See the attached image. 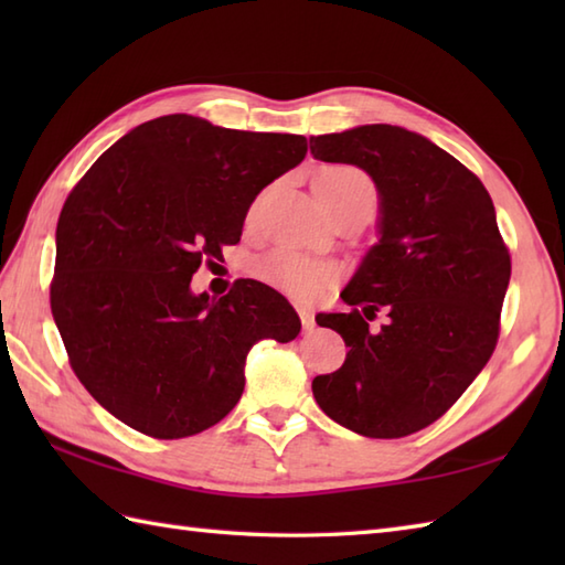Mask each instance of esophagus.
<instances>
[{
  "mask_svg": "<svg viewBox=\"0 0 565 565\" xmlns=\"http://www.w3.org/2000/svg\"><path fill=\"white\" fill-rule=\"evenodd\" d=\"M298 316H301V326L306 332H313L316 330V316L310 308H298Z\"/></svg>",
  "mask_w": 565,
  "mask_h": 565,
  "instance_id": "1",
  "label": "esophagus"
}]
</instances>
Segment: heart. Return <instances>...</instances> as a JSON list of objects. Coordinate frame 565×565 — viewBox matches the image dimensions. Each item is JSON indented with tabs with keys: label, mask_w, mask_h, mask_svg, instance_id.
Returning a JSON list of instances; mask_svg holds the SVG:
<instances>
[{
	"label": "heart",
	"mask_w": 565,
	"mask_h": 565,
	"mask_svg": "<svg viewBox=\"0 0 565 565\" xmlns=\"http://www.w3.org/2000/svg\"><path fill=\"white\" fill-rule=\"evenodd\" d=\"M316 189L328 211L359 196H374V186L369 179L352 167H330L318 177ZM257 274L262 281L289 294L296 301H316L318 296L326 294L334 271L328 262L306 257L294 249H276L257 264Z\"/></svg>",
	"instance_id": "b5f03b06"
}]
</instances>
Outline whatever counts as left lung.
<instances>
[{
  "label": "left lung",
  "instance_id": "left-lung-1",
  "mask_svg": "<svg viewBox=\"0 0 565 565\" xmlns=\"http://www.w3.org/2000/svg\"><path fill=\"white\" fill-rule=\"evenodd\" d=\"M310 152L359 167L379 191V243L342 291L354 310L316 318L350 352L313 379V395L356 435L407 437L447 413L495 350L510 284L495 206L473 172L401 126L310 138ZM379 309L390 320L371 333Z\"/></svg>",
  "mask_w": 565,
  "mask_h": 565
}]
</instances>
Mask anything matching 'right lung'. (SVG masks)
I'll use <instances>...</instances> for the list:
<instances>
[{"instance_id": "right-lung-1", "label": "right lung", "mask_w": 565, "mask_h": 565, "mask_svg": "<svg viewBox=\"0 0 565 565\" xmlns=\"http://www.w3.org/2000/svg\"><path fill=\"white\" fill-rule=\"evenodd\" d=\"M294 134H249L172 114L116 140L72 189L55 231L51 308L92 398L142 435L191 437L233 411L259 340L301 320L252 279L191 291L201 259L239 243L259 191L306 158Z\"/></svg>"}]
</instances>
